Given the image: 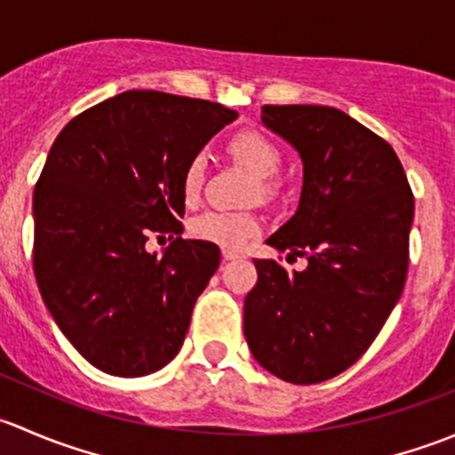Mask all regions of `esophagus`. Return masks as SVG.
Listing matches in <instances>:
<instances>
[{"label":"esophagus","instance_id":"esophagus-1","mask_svg":"<svg viewBox=\"0 0 455 455\" xmlns=\"http://www.w3.org/2000/svg\"><path fill=\"white\" fill-rule=\"evenodd\" d=\"M222 257L224 261H231V259H237V257H242V253L235 249H222Z\"/></svg>","mask_w":455,"mask_h":455}]
</instances>
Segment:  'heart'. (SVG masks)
Masks as SVG:
<instances>
[{
  "instance_id": "1",
  "label": "heart",
  "mask_w": 455,
  "mask_h": 455,
  "mask_svg": "<svg viewBox=\"0 0 455 455\" xmlns=\"http://www.w3.org/2000/svg\"><path fill=\"white\" fill-rule=\"evenodd\" d=\"M228 149L257 176V187L253 191L255 198H273L277 194V182L273 178L277 176L283 163L279 147L261 132L244 130L233 136L228 142ZM204 176L206 156L198 151V154L191 156L185 172H182L180 189L185 202L194 204L200 198ZM189 231L196 240L209 242V244L222 246V249H240L261 231V220L251 211L209 209L191 220Z\"/></svg>"
}]
</instances>
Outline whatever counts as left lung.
<instances>
[{"label":"left lung","instance_id":"left-lung-1","mask_svg":"<svg viewBox=\"0 0 455 455\" xmlns=\"http://www.w3.org/2000/svg\"><path fill=\"white\" fill-rule=\"evenodd\" d=\"M261 123L304 163L297 213L266 244L308 264L255 259L244 337L277 379L321 383L361 359L401 299L414 196L392 145L341 109L264 105Z\"/></svg>","mask_w":455,"mask_h":455}]
</instances>
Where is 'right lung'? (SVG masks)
Segmentation results:
<instances>
[{
	"instance_id": "add662e5",
	"label": "right lung",
	"mask_w": 455,
	"mask_h": 455,
	"mask_svg": "<svg viewBox=\"0 0 455 455\" xmlns=\"http://www.w3.org/2000/svg\"><path fill=\"white\" fill-rule=\"evenodd\" d=\"M237 118L220 103L130 90L72 118L50 147L32 198L36 286L68 341L94 368L145 376L180 352L220 249L182 240V172ZM151 232L174 242L147 254Z\"/></svg>"
}]
</instances>
